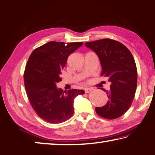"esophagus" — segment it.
Segmentation results:
<instances>
[{"label":"esophagus","mask_w":155,"mask_h":155,"mask_svg":"<svg viewBox=\"0 0 155 155\" xmlns=\"http://www.w3.org/2000/svg\"><path fill=\"white\" fill-rule=\"evenodd\" d=\"M93 89L92 88H85V93H89Z\"/></svg>","instance_id":"1"}]
</instances>
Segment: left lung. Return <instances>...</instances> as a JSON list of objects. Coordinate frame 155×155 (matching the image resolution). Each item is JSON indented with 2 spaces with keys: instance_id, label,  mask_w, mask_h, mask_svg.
I'll use <instances>...</instances> for the list:
<instances>
[{
  "instance_id": "obj_1",
  "label": "left lung",
  "mask_w": 155,
  "mask_h": 155,
  "mask_svg": "<svg viewBox=\"0 0 155 155\" xmlns=\"http://www.w3.org/2000/svg\"><path fill=\"white\" fill-rule=\"evenodd\" d=\"M85 46L97 55L101 76L111 83L110 90H104L108 101L105 106L96 107L95 112L105 119L119 118L128 110L136 91L137 68L133 55L124 45L112 39L89 42Z\"/></svg>"
}]
</instances>
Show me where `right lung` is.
Masks as SVG:
<instances>
[{"mask_svg": "<svg viewBox=\"0 0 155 155\" xmlns=\"http://www.w3.org/2000/svg\"><path fill=\"white\" fill-rule=\"evenodd\" d=\"M82 42L65 43L50 41L31 53L24 71V84L31 106L39 117L51 123L66 121L74 113V100L85 91L58 88L61 70L68 56L83 45Z\"/></svg>", "mask_w": 155, "mask_h": 155, "instance_id": "1", "label": "right lung"}]
</instances>
